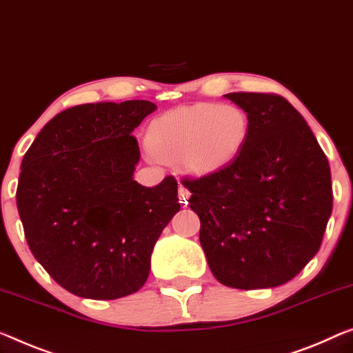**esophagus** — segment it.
Instances as JSON below:
<instances>
[{"mask_svg": "<svg viewBox=\"0 0 353 353\" xmlns=\"http://www.w3.org/2000/svg\"><path fill=\"white\" fill-rule=\"evenodd\" d=\"M189 189L184 186V184H180V188H178V199H180V203L181 205H188V200H189Z\"/></svg>", "mask_w": 353, "mask_h": 353, "instance_id": "esophagus-1", "label": "esophagus"}]
</instances>
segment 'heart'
<instances>
[{
    "label": "heart",
    "instance_id": "obj_1",
    "mask_svg": "<svg viewBox=\"0 0 353 353\" xmlns=\"http://www.w3.org/2000/svg\"><path fill=\"white\" fill-rule=\"evenodd\" d=\"M248 135L249 117L241 107L200 102L156 118L148 146L156 158L181 161L194 175H208L240 154Z\"/></svg>",
    "mask_w": 353,
    "mask_h": 353
}]
</instances>
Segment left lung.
Returning a JSON list of instances; mask_svg holds the SVG:
<instances>
[{
    "instance_id": "1",
    "label": "left lung",
    "mask_w": 353,
    "mask_h": 353,
    "mask_svg": "<svg viewBox=\"0 0 353 353\" xmlns=\"http://www.w3.org/2000/svg\"><path fill=\"white\" fill-rule=\"evenodd\" d=\"M249 117L240 154L183 178L200 245L221 284L252 290L294 279L316 256L333 210L327 156L300 112L273 93H229Z\"/></svg>"
}]
</instances>
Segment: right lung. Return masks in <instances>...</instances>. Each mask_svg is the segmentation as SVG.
Returning <instances> with one entry per match:
<instances>
[{"label": "right lung", "mask_w": 353, "mask_h": 353, "mask_svg": "<svg viewBox=\"0 0 353 353\" xmlns=\"http://www.w3.org/2000/svg\"><path fill=\"white\" fill-rule=\"evenodd\" d=\"M156 110L150 101L97 102L52 118L21 161L17 208L30 251L70 294L131 295L150 274L151 252L180 211L178 183L134 180L132 131Z\"/></svg>", "instance_id": "1"}]
</instances>
